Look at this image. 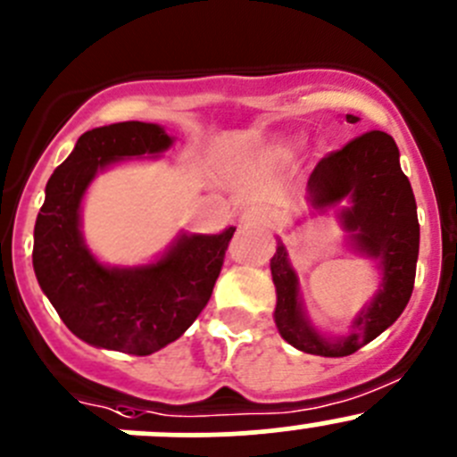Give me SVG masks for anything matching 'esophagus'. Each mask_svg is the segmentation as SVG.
<instances>
[{
  "label": "esophagus",
  "mask_w": 457,
  "mask_h": 457,
  "mask_svg": "<svg viewBox=\"0 0 457 457\" xmlns=\"http://www.w3.org/2000/svg\"><path fill=\"white\" fill-rule=\"evenodd\" d=\"M270 216L272 214H270L268 207L252 205L243 212L241 219H238V223L241 225H265V223H270Z\"/></svg>",
  "instance_id": "34e87169"
}]
</instances>
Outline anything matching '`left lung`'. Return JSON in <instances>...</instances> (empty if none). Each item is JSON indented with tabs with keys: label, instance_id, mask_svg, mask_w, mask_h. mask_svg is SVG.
I'll return each instance as SVG.
<instances>
[{
	"label": "left lung",
	"instance_id": "8db88e82",
	"mask_svg": "<svg viewBox=\"0 0 457 457\" xmlns=\"http://www.w3.org/2000/svg\"><path fill=\"white\" fill-rule=\"evenodd\" d=\"M348 122H357L348 113ZM305 201L310 214L330 207L346 232L348 243L379 270L373 299L355 314L344 337H328L305 312L299 277L278 238L270 259L277 287L274 323L278 335L296 351L321 357H346L370 344L397 321L411 299L420 252L418 205L409 179L400 167V149L384 131H369L344 149L319 161L308 179Z\"/></svg>",
	"mask_w": 457,
	"mask_h": 457
}]
</instances>
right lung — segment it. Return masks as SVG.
<instances>
[{
    "label": "right lung",
    "mask_w": 457,
    "mask_h": 457,
    "mask_svg": "<svg viewBox=\"0 0 457 457\" xmlns=\"http://www.w3.org/2000/svg\"><path fill=\"white\" fill-rule=\"evenodd\" d=\"M174 145L154 122H116L78 138L53 171L35 220L33 268L39 287L75 337L106 351L152 355L179 339L210 301L237 228L180 232L152 263L106 265L82 234V201L100 171L158 158Z\"/></svg>",
    "instance_id": "right-lung-1"
}]
</instances>
